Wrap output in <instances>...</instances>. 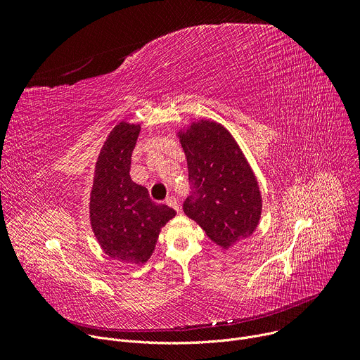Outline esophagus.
Segmentation results:
<instances>
[{"label":"esophagus","mask_w":360,"mask_h":360,"mask_svg":"<svg viewBox=\"0 0 360 360\" xmlns=\"http://www.w3.org/2000/svg\"><path fill=\"white\" fill-rule=\"evenodd\" d=\"M166 204H167L169 207H172V209L176 210V212L181 210V205H179V202H178V200H176L175 197H167V198H166Z\"/></svg>","instance_id":"obj_1"}]
</instances>
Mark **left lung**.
Segmentation results:
<instances>
[{"mask_svg": "<svg viewBox=\"0 0 360 360\" xmlns=\"http://www.w3.org/2000/svg\"><path fill=\"white\" fill-rule=\"evenodd\" d=\"M175 134L186 158L193 190L184 202L185 214L223 250L248 239L261 220L262 195L231 131L202 118Z\"/></svg>", "mask_w": 360, "mask_h": 360, "instance_id": "8db88e82", "label": "left lung"}]
</instances>
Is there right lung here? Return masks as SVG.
<instances>
[{
    "instance_id": "add662e5",
    "label": "right lung",
    "mask_w": 360,
    "mask_h": 360,
    "mask_svg": "<svg viewBox=\"0 0 360 360\" xmlns=\"http://www.w3.org/2000/svg\"><path fill=\"white\" fill-rule=\"evenodd\" d=\"M141 124L121 121L112 128L94 166L90 191V226L102 251L124 264H144L160 231L176 212L150 200L147 188L129 176L131 153Z\"/></svg>"
}]
</instances>
